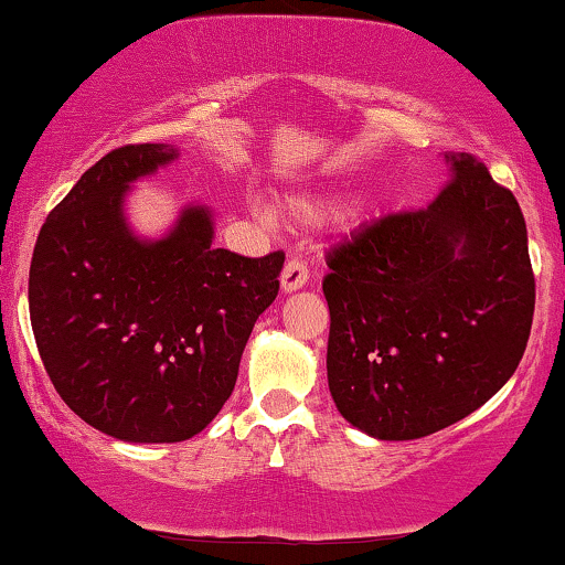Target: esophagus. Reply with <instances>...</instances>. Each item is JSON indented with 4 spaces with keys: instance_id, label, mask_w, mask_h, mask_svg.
Wrapping results in <instances>:
<instances>
[{
    "instance_id": "34e87169",
    "label": "esophagus",
    "mask_w": 565,
    "mask_h": 565,
    "mask_svg": "<svg viewBox=\"0 0 565 565\" xmlns=\"http://www.w3.org/2000/svg\"><path fill=\"white\" fill-rule=\"evenodd\" d=\"M307 278H310V270H307L305 263L297 260V258L289 260L281 270V291H284V295H291V291L302 289L307 284Z\"/></svg>"
}]
</instances>
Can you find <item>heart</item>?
<instances>
[{
	"label": "heart",
	"instance_id": "obj_1",
	"mask_svg": "<svg viewBox=\"0 0 565 565\" xmlns=\"http://www.w3.org/2000/svg\"><path fill=\"white\" fill-rule=\"evenodd\" d=\"M333 200L331 198H295L289 200L287 205H284V211H287L289 218L295 221H320L326 218L328 213L333 211Z\"/></svg>",
	"mask_w": 565,
	"mask_h": 565
}]
</instances>
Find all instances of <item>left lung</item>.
<instances>
[{"label":"left lung","instance_id":"left-lung-1","mask_svg":"<svg viewBox=\"0 0 565 565\" xmlns=\"http://www.w3.org/2000/svg\"><path fill=\"white\" fill-rule=\"evenodd\" d=\"M425 211L360 226L328 253V388L349 425L414 440L490 402L516 373L534 316L526 224L469 153Z\"/></svg>","mask_w":565,"mask_h":565}]
</instances>
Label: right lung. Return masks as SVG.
Wrapping results in <instances>:
<instances>
[{
    "label": "right lung",
    "instance_id": "1",
    "mask_svg": "<svg viewBox=\"0 0 565 565\" xmlns=\"http://www.w3.org/2000/svg\"><path fill=\"white\" fill-rule=\"evenodd\" d=\"M177 159L169 142H142L93 163L41 226L28 278L56 394L125 443H180L216 417L284 268V253L213 247L209 205H182L161 237L132 230V184Z\"/></svg>",
    "mask_w": 565,
    "mask_h": 565
}]
</instances>
